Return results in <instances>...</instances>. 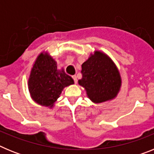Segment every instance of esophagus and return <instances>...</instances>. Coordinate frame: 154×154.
Returning <instances> with one entry per match:
<instances>
[{
	"mask_svg": "<svg viewBox=\"0 0 154 154\" xmlns=\"http://www.w3.org/2000/svg\"><path fill=\"white\" fill-rule=\"evenodd\" d=\"M72 77L73 80H74L75 83H77V76H76L75 75H72Z\"/></svg>",
	"mask_w": 154,
	"mask_h": 154,
	"instance_id": "obj_1",
	"label": "esophagus"
}]
</instances>
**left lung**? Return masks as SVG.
Returning a JSON list of instances; mask_svg holds the SVG:
<instances>
[{
    "mask_svg": "<svg viewBox=\"0 0 154 154\" xmlns=\"http://www.w3.org/2000/svg\"><path fill=\"white\" fill-rule=\"evenodd\" d=\"M82 79L87 96L95 103L114 99L121 86V78L114 62L104 53L96 51L82 65Z\"/></svg>",
    "mask_w": 154,
    "mask_h": 154,
    "instance_id": "8db88e82",
    "label": "left lung"
}]
</instances>
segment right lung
Segmentation results:
<instances>
[{"mask_svg": "<svg viewBox=\"0 0 154 154\" xmlns=\"http://www.w3.org/2000/svg\"><path fill=\"white\" fill-rule=\"evenodd\" d=\"M74 84L63 69L58 70L57 62L47 53L38 56L28 79L31 98L38 104L52 107L65 87Z\"/></svg>", "mask_w": 154, "mask_h": 154, "instance_id": "add662e5", "label": "right lung"}]
</instances>
